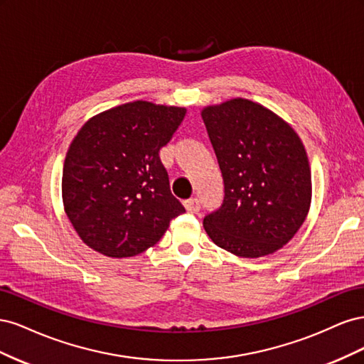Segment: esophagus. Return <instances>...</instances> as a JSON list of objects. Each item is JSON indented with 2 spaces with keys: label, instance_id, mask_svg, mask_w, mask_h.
Listing matches in <instances>:
<instances>
[{
  "label": "esophagus",
  "instance_id": "esophagus-1",
  "mask_svg": "<svg viewBox=\"0 0 364 364\" xmlns=\"http://www.w3.org/2000/svg\"><path fill=\"white\" fill-rule=\"evenodd\" d=\"M183 205H185V208H186V211H190V213H193V214H197V213L200 211V202L197 200V199L186 200Z\"/></svg>",
  "mask_w": 364,
  "mask_h": 364
}]
</instances>
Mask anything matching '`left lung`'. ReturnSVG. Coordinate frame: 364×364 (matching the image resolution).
Returning <instances> with one entry per match:
<instances>
[{
	"instance_id": "8db88e82",
	"label": "left lung",
	"mask_w": 364,
	"mask_h": 364,
	"mask_svg": "<svg viewBox=\"0 0 364 364\" xmlns=\"http://www.w3.org/2000/svg\"><path fill=\"white\" fill-rule=\"evenodd\" d=\"M202 118L225 185L222 205L203 218L206 234L243 258L277 252L299 230L311 202V171L299 136L245 98L208 106Z\"/></svg>"
}]
</instances>
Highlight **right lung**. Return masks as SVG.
I'll list each match as a JSON object with an SVG mask.
<instances>
[{"label": "right lung", "instance_id": "1", "mask_svg": "<svg viewBox=\"0 0 364 364\" xmlns=\"http://www.w3.org/2000/svg\"><path fill=\"white\" fill-rule=\"evenodd\" d=\"M185 114L183 107L134 102L79 130L65 158L62 197L85 245L106 257H135L185 213L159 158Z\"/></svg>", "mask_w": 364, "mask_h": 364}]
</instances>
